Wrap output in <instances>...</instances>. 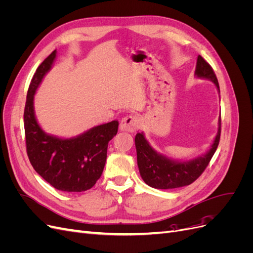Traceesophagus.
<instances>
[{
	"mask_svg": "<svg viewBox=\"0 0 253 253\" xmlns=\"http://www.w3.org/2000/svg\"><path fill=\"white\" fill-rule=\"evenodd\" d=\"M139 126V119L134 115H128L120 121L119 129L124 132H134Z\"/></svg>",
	"mask_w": 253,
	"mask_h": 253,
	"instance_id": "esophagus-1",
	"label": "esophagus"
}]
</instances>
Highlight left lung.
<instances>
[{
  "label": "left lung",
  "mask_w": 253,
  "mask_h": 253,
  "mask_svg": "<svg viewBox=\"0 0 253 253\" xmlns=\"http://www.w3.org/2000/svg\"><path fill=\"white\" fill-rule=\"evenodd\" d=\"M194 76L196 78L212 81L219 93V85L215 74L208 62L202 56L197 57ZM220 137V115L218 129L210 149L203 155L190 160H176L160 154L151 147L145 139L143 132L137 133L135 145L137 152V165L141 178L148 186L155 189H175L189 186L195 181L209 165L215 153Z\"/></svg>",
  "instance_id": "1"
}]
</instances>
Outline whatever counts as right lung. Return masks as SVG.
<instances>
[{
	"label": "right lung",
	"mask_w": 253,
	"mask_h": 253,
	"mask_svg": "<svg viewBox=\"0 0 253 253\" xmlns=\"http://www.w3.org/2000/svg\"><path fill=\"white\" fill-rule=\"evenodd\" d=\"M57 57L53 50L37 68L27 91L24 110L26 150L36 172L64 192H83L100 178L106 160L109 141L117 134L118 121L96 126L82 134L62 138L48 134L38 124L35 94Z\"/></svg>",
	"instance_id": "1"
}]
</instances>
